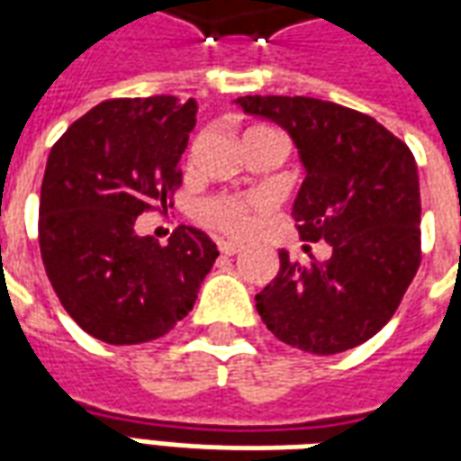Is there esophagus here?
<instances>
[{
  "label": "esophagus",
  "instance_id": "34e87169",
  "mask_svg": "<svg viewBox=\"0 0 461 461\" xmlns=\"http://www.w3.org/2000/svg\"><path fill=\"white\" fill-rule=\"evenodd\" d=\"M220 251L224 254V257H234L237 251H241V244H237V241H230V240H221Z\"/></svg>",
  "mask_w": 461,
  "mask_h": 461
}]
</instances>
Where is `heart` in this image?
Instances as JSON below:
<instances>
[{
  "mask_svg": "<svg viewBox=\"0 0 461 461\" xmlns=\"http://www.w3.org/2000/svg\"><path fill=\"white\" fill-rule=\"evenodd\" d=\"M267 131L269 128H249L247 135ZM261 207H264V200L254 194H212L197 204V217L212 230L240 237L244 231H249Z\"/></svg>",
  "mask_w": 461,
  "mask_h": 461,
  "instance_id": "b5f03b06",
  "label": "heart"
}]
</instances>
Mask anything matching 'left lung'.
I'll use <instances>...</instances> for the list:
<instances>
[{"instance_id":"left-lung-1","label":"left lung","mask_w":461,"mask_h":461,"mask_svg":"<svg viewBox=\"0 0 461 461\" xmlns=\"http://www.w3.org/2000/svg\"><path fill=\"white\" fill-rule=\"evenodd\" d=\"M237 104L296 142L306 180L291 214L306 244L330 247L329 259L309 264L279 251V274L257 294L261 321L316 356L366 343L393 319L422 259L412 152L375 118L330 101L241 95Z\"/></svg>"}]
</instances>
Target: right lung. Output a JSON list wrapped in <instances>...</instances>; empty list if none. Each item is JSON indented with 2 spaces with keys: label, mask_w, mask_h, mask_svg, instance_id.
I'll return each mask as SVG.
<instances>
[{
  "label": "right lung",
  "mask_w": 461,
  "mask_h": 461,
  "mask_svg": "<svg viewBox=\"0 0 461 461\" xmlns=\"http://www.w3.org/2000/svg\"><path fill=\"white\" fill-rule=\"evenodd\" d=\"M194 115V98H113L71 122L49 152L41 261L66 313L104 343L135 346L175 329L220 257L185 224L167 247L135 234L138 214L165 210L182 185Z\"/></svg>",
  "instance_id": "1"
}]
</instances>
